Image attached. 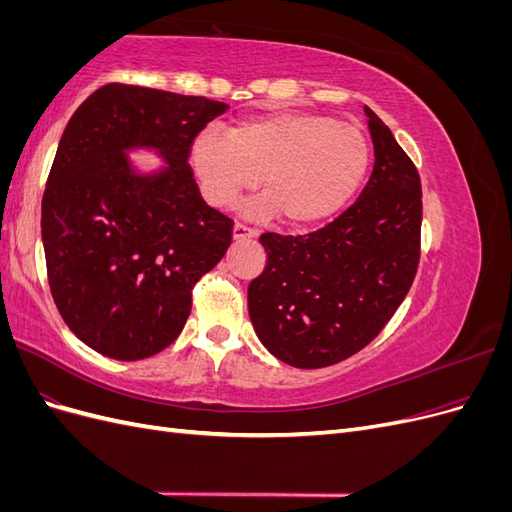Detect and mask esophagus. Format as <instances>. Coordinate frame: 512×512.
Returning <instances> with one entry per match:
<instances>
[{
    "label": "esophagus",
    "instance_id": "esophagus-1",
    "mask_svg": "<svg viewBox=\"0 0 512 512\" xmlns=\"http://www.w3.org/2000/svg\"><path fill=\"white\" fill-rule=\"evenodd\" d=\"M232 237H235L237 241L252 239V237H256V230H254V228H250V226L241 224V222H237V224H235V228H232Z\"/></svg>",
    "mask_w": 512,
    "mask_h": 512
}]
</instances>
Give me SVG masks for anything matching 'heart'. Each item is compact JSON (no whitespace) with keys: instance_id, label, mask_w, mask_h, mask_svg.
<instances>
[{"instance_id":"heart-1","label":"heart","mask_w":512,"mask_h":512,"mask_svg":"<svg viewBox=\"0 0 512 512\" xmlns=\"http://www.w3.org/2000/svg\"><path fill=\"white\" fill-rule=\"evenodd\" d=\"M371 160L367 136L352 123L318 113H269L228 130L198 132L188 164L213 207H228L254 188L262 194L250 213L292 228L327 222L363 185Z\"/></svg>"}]
</instances>
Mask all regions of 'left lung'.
Segmentation results:
<instances>
[{
    "label": "left lung",
    "instance_id": "8db88e82",
    "mask_svg": "<svg viewBox=\"0 0 512 512\" xmlns=\"http://www.w3.org/2000/svg\"><path fill=\"white\" fill-rule=\"evenodd\" d=\"M365 113L376 162L356 203L309 235L260 237L267 267L247 288L250 318L265 348L299 369L346 361L376 339L421 260V177L382 119Z\"/></svg>",
    "mask_w": 512,
    "mask_h": 512
}]
</instances>
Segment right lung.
<instances>
[{"label": "right lung", "instance_id": "right-lung-1", "mask_svg": "<svg viewBox=\"0 0 512 512\" xmlns=\"http://www.w3.org/2000/svg\"><path fill=\"white\" fill-rule=\"evenodd\" d=\"M228 104L108 83L72 115L42 196L53 301L83 344L141 361L179 337L192 290L232 241L188 164L190 141ZM158 148L169 168L136 176L125 149Z\"/></svg>", "mask_w": 512, "mask_h": 512}]
</instances>
